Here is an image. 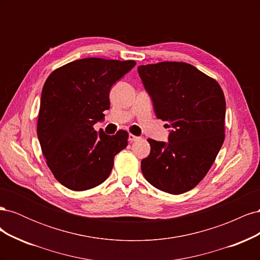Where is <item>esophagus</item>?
Here are the masks:
<instances>
[{
	"label": "esophagus",
	"mask_w": 260,
	"mask_h": 260,
	"mask_svg": "<svg viewBox=\"0 0 260 260\" xmlns=\"http://www.w3.org/2000/svg\"><path fill=\"white\" fill-rule=\"evenodd\" d=\"M139 139H140L139 137L132 135V133H130V135H129V141H130V142H135V141H137Z\"/></svg>",
	"instance_id": "esophagus-1"
}]
</instances>
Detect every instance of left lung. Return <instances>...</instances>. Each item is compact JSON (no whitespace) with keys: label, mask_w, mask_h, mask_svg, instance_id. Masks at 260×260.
Listing matches in <instances>:
<instances>
[{"label":"left lung","mask_w":260,"mask_h":260,"mask_svg":"<svg viewBox=\"0 0 260 260\" xmlns=\"http://www.w3.org/2000/svg\"><path fill=\"white\" fill-rule=\"evenodd\" d=\"M158 119L171 127L169 142L147 139L141 161L145 179L170 194L192 190L207 175L224 141L225 99L219 83L182 61L138 67Z\"/></svg>","instance_id":"left-lung-1"}]
</instances>
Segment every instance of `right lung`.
Masks as SVG:
<instances>
[{"label": "right lung", "instance_id": "1", "mask_svg": "<svg viewBox=\"0 0 260 260\" xmlns=\"http://www.w3.org/2000/svg\"><path fill=\"white\" fill-rule=\"evenodd\" d=\"M135 66V60L89 57L55 69L46 79L37 133L46 165L69 190L85 191L103 183L115 156L127 147V131L107 136L93 125L111 105L112 85Z\"/></svg>", "mask_w": 260, "mask_h": 260}]
</instances>
